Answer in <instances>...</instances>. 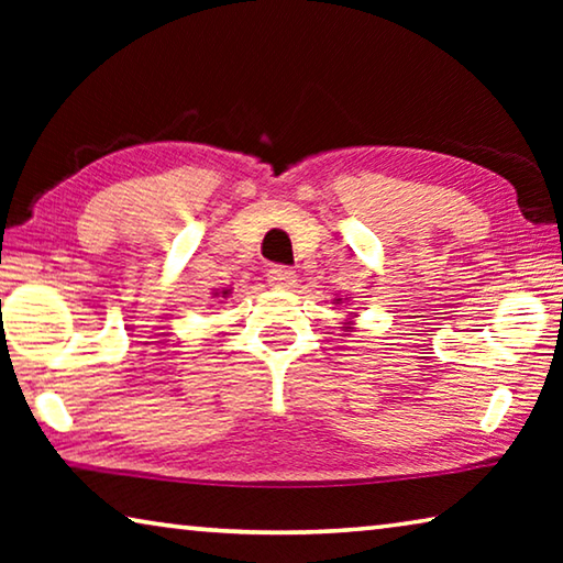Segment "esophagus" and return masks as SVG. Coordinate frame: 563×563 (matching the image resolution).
Wrapping results in <instances>:
<instances>
[{"label": "esophagus", "instance_id": "obj_1", "mask_svg": "<svg viewBox=\"0 0 563 563\" xmlns=\"http://www.w3.org/2000/svg\"><path fill=\"white\" fill-rule=\"evenodd\" d=\"M295 280H298V275H295V271L285 268V265H273V268L268 271V283L273 285V288L290 290Z\"/></svg>", "mask_w": 563, "mask_h": 563}]
</instances>
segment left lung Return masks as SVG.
I'll return each mask as SVG.
<instances>
[{
	"instance_id": "obj_1",
	"label": "left lung",
	"mask_w": 563,
	"mask_h": 563,
	"mask_svg": "<svg viewBox=\"0 0 563 563\" xmlns=\"http://www.w3.org/2000/svg\"><path fill=\"white\" fill-rule=\"evenodd\" d=\"M345 330H350V328H345Z\"/></svg>"
}]
</instances>
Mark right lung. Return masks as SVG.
<instances>
[{"label": "right lung", "instance_id": "right-lung-1", "mask_svg": "<svg viewBox=\"0 0 563 563\" xmlns=\"http://www.w3.org/2000/svg\"><path fill=\"white\" fill-rule=\"evenodd\" d=\"M225 295H228V290H223V298H225Z\"/></svg>", "mask_w": 563, "mask_h": 563}]
</instances>
